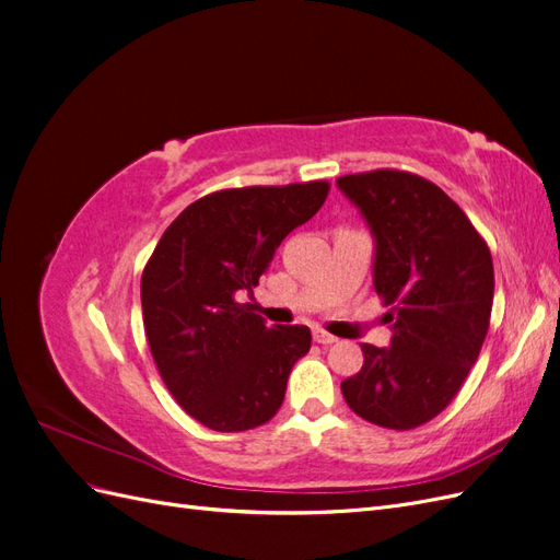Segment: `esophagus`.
Segmentation results:
<instances>
[{
	"label": "esophagus",
	"instance_id": "1",
	"mask_svg": "<svg viewBox=\"0 0 560 560\" xmlns=\"http://www.w3.org/2000/svg\"><path fill=\"white\" fill-rule=\"evenodd\" d=\"M313 338H315V341H317L319 346H331V343H336V336L327 334L325 329H317V331H313Z\"/></svg>",
	"mask_w": 560,
	"mask_h": 560
}]
</instances>
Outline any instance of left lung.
I'll return each instance as SVG.
<instances>
[{"label": "left lung", "mask_w": 560, "mask_h": 560, "mask_svg": "<svg viewBox=\"0 0 560 560\" xmlns=\"http://www.w3.org/2000/svg\"><path fill=\"white\" fill-rule=\"evenodd\" d=\"M374 235V287L389 311V348L362 343L364 364L341 383L374 425L413 430L442 413L477 362L493 308L490 249L436 184L404 171L336 179Z\"/></svg>", "instance_id": "obj_1"}]
</instances>
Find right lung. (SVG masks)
Wrapping results in <instances>:
<instances>
[{"instance_id": "add662e5", "label": "right lung", "mask_w": 560, "mask_h": 560, "mask_svg": "<svg viewBox=\"0 0 560 560\" xmlns=\"http://www.w3.org/2000/svg\"><path fill=\"white\" fill-rule=\"evenodd\" d=\"M329 182L224 189L165 229L142 273V317L159 374L214 432L259 428L311 350L303 325L268 327L252 294L280 243L322 208Z\"/></svg>"}]
</instances>
